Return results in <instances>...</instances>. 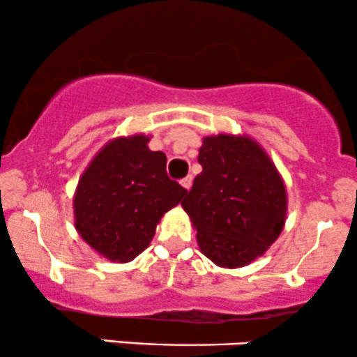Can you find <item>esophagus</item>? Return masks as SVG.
I'll return each mask as SVG.
<instances>
[{
  "instance_id": "esophagus-1",
  "label": "esophagus",
  "mask_w": 357,
  "mask_h": 357,
  "mask_svg": "<svg viewBox=\"0 0 357 357\" xmlns=\"http://www.w3.org/2000/svg\"><path fill=\"white\" fill-rule=\"evenodd\" d=\"M192 180H194V178H192V175H187L185 178L180 180V183H182V187H183V188H187V190H188V188L192 187Z\"/></svg>"
}]
</instances>
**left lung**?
I'll return each mask as SVG.
<instances>
[{"mask_svg": "<svg viewBox=\"0 0 357 357\" xmlns=\"http://www.w3.org/2000/svg\"><path fill=\"white\" fill-rule=\"evenodd\" d=\"M202 172L182 202L200 252L225 269L264 255L286 224L287 194L274 162L247 135L205 137Z\"/></svg>", "mask_w": 357, "mask_h": 357, "instance_id": "left-lung-1", "label": "left lung"}]
</instances>
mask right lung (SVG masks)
I'll return each instance as SVG.
<instances>
[{
	"label": "right lung",
	"instance_id": "right-lung-1",
	"mask_svg": "<svg viewBox=\"0 0 357 357\" xmlns=\"http://www.w3.org/2000/svg\"><path fill=\"white\" fill-rule=\"evenodd\" d=\"M150 138H113L78 180L75 229L108 261H133L150 245L163 213L187 190L167 175V157L149 149Z\"/></svg>",
	"mask_w": 357,
	"mask_h": 357
}]
</instances>
